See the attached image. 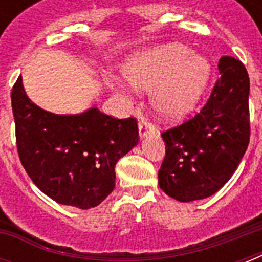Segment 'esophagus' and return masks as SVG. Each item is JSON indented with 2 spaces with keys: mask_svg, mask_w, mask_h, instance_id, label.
<instances>
[{
  "mask_svg": "<svg viewBox=\"0 0 262 262\" xmlns=\"http://www.w3.org/2000/svg\"><path fill=\"white\" fill-rule=\"evenodd\" d=\"M139 130H140V136L144 137V136L147 135L148 132L154 130V125H152L147 118H141L139 122Z\"/></svg>",
  "mask_w": 262,
  "mask_h": 262,
  "instance_id": "34e87169",
  "label": "esophagus"
}]
</instances>
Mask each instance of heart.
<instances>
[{"instance_id":"b5f03b06","label":"heart","mask_w":262,"mask_h":262,"mask_svg":"<svg viewBox=\"0 0 262 262\" xmlns=\"http://www.w3.org/2000/svg\"><path fill=\"white\" fill-rule=\"evenodd\" d=\"M123 79L140 90L155 88L152 102L160 115L179 118L195 106L209 79L207 59L181 43L152 47L132 57Z\"/></svg>"}]
</instances>
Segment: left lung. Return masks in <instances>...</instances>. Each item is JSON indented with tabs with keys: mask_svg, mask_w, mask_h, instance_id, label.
<instances>
[{
	"mask_svg": "<svg viewBox=\"0 0 262 262\" xmlns=\"http://www.w3.org/2000/svg\"><path fill=\"white\" fill-rule=\"evenodd\" d=\"M219 72L200 113L162 133L166 156L159 170V186L182 203L215 194L231 178L248 149V71L239 59L222 57Z\"/></svg>",
	"mask_w": 262,
	"mask_h": 262,
	"instance_id": "left-lung-1",
	"label": "left lung"
}]
</instances>
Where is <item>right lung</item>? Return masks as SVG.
I'll return each instance as SVG.
<instances>
[{"label":"right lung","mask_w":262,"mask_h":262,"mask_svg":"<svg viewBox=\"0 0 262 262\" xmlns=\"http://www.w3.org/2000/svg\"><path fill=\"white\" fill-rule=\"evenodd\" d=\"M20 162L32 182L62 205L90 209L115 187V164L139 143L137 119L90 108L57 115L27 96L21 76L12 88Z\"/></svg>","instance_id":"right-lung-1"}]
</instances>
